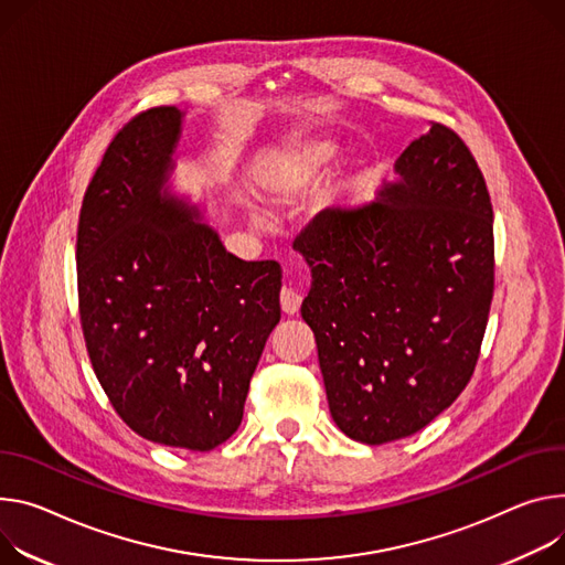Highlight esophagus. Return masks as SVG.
<instances>
[{
  "mask_svg": "<svg viewBox=\"0 0 565 565\" xmlns=\"http://www.w3.org/2000/svg\"><path fill=\"white\" fill-rule=\"evenodd\" d=\"M290 275V270L286 268V277ZM281 309H284V313H288V316H295L297 311H299V306H301V292L299 290H295V288H281Z\"/></svg>",
  "mask_w": 565,
  "mask_h": 565,
  "instance_id": "34e87169",
  "label": "esophagus"
}]
</instances>
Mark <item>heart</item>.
<instances>
[{
    "label": "heart",
    "instance_id": "1",
    "mask_svg": "<svg viewBox=\"0 0 565 565\" xmlns=\"http://www.w3.org/2000/svg\"><path fill=\"white\" fill-rule=\"evenodd\" d=\"M333 143L324 139H309L295 146L286 156V173L290 182H303L322 171L333 158Z\"/></svg>",
    "mask_w": 565,
    "mask_h": 565
}]
</instances>
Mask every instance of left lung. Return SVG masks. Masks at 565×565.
Masks as SVG:
<instances>
[{
    "label": "left lung",
    "mask_w": 565,
    "mask_h": 565,
    "mask_svg": "<svg viewBox=\"0 0 565 565\" xmlns=\"http://www.w3.org/2000/svg\"><path fill=\"white\" fill-rule=\"evenodd\" d=\"M394 171L292 243L313 277L301 318L331 417L372 446L426 428L467 387L493 297V210L467 143L430 124Z\"/></svg>",
    "instance_id": "8db88e82"
}]
</instances>
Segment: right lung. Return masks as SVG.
<instances>
[{
  "label": "right lung",
  "mask_w": 565,
  "mask_h": 565,
  "mask_svg": "<svg viewBox=\"0 0 565 565\" xmlns=\"http://www.w3.org/2000/svg\"><path fill=\"white\" fill-rule=\"evenodd\" d=\"M184 113L152 108L110 141L81 207L76 270L94 374L143 439L212 450L243 419L279 324L281 268L230 254L171 191Z\"/></svg>",
  "instance_id": "1"
}]
</instances>
